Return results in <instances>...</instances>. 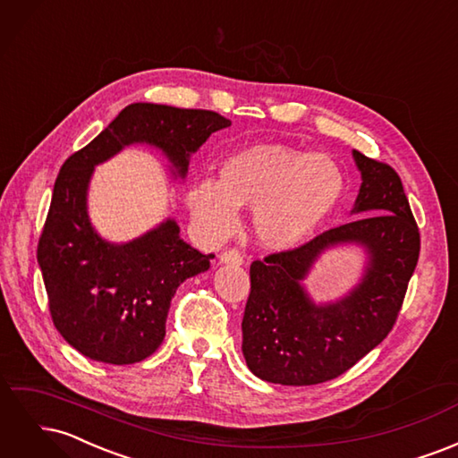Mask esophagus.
Instances as JSON below:
<instances>
[{
  "instance_id": "1",
  "label": "esophagus",
  "mask_w": 458,
  "mask_h": 458,
  "mask_svg": "<svg viewBox=\"0 0 458 458\" xmlns=\"http://www.w3.org/2000/svg\"><path fill=\"white\" fill-rule=\"evenodd\" d=\"M242 256L237 250H225L219 254V263L221 266H233V267H239L242 266Z\"/></svg>"
}]
</instances>
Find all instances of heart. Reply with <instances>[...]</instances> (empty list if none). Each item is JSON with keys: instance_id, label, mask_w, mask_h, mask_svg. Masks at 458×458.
<instances>
[{"instance_id": "b5f03b06", "label": "heart", "mask_w": 458, "mask_h": 458, "mask_svg": "<svg viewBox=\"0 0 458 458\" xmlns=\"http://www.w3.org/2000/svg\"><path fill=\"white\" fill-rule=\"evenodd\" d=\"M344 187V174L330 157L258 143L227 157L219 182L197 179L187 191V204L210 239L234 231L239 208H254L258 242L267 250L286 252L306 244L335 214Z\"/></svg>"}]
</instances>
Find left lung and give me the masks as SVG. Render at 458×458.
Here are the masks:
<instances>
[{
    "label": "left lung",
    "instance_id": "obj_1",
    "mask_svg": "<svg viewBox=\"0 0 458 458\" xmlns=\"http://www.w3.org/2000/svg\"><path fill=\"white\" fill-rule=\"evenodd\" d=\"M352 155L361 174L355 219L250 266L242 355L266 382L311 386L340 377L387 336L403 303L420 252L417 221L395 170ZM342 245L366 252L362 279L336 301L315 302L302 281L323 253Z\"/></svg>",
    "mask_w": 458,
    "mask_h": 458
}]
</instances>
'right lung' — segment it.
I'll list each match as a JSON object with an SVG mask.
<instances>
[{
	"mask_svg": "<svg viewBox=\"0 0 458 458\" xmlns=\"http://www.w3.org/2000/svg\"><path fill=\"white\" fill-rule=\"evenodd\" d=\"M231 120L212 110L133 103L74 152L59 172L38 263L49 311L61 336L93 361L140 363L158 350L177 286L210 269L214 254H200L165 217L128 242H110L95 231L88 192L99 165L131 145H148L170 162L174 179L187 177L191 155Z\"/></svg>",
	"mask_w": 458,
	"mask_h": 458,
	"instance_id": "obj_1",
	"label": "right lung"
}]
</instances>
